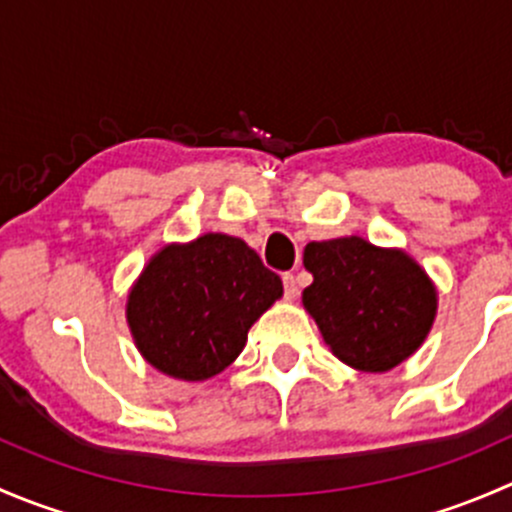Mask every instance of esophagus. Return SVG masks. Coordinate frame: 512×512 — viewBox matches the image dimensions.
Returning a JSON list of instances; mask_svg holds the SVG:
<instances>
[{
	"label": "esophagus",
	"mask_w": 512,
	"mask_h": 512,
	"mask_svg": "<svg viewBox=\"0 0 512 512\" xmlns=\"http://www.w3.org/2000/svg\"><path fill=\"white\" fill-rule=\"evenodd\" d=\"M282 282H285V297L287 299H294L299 294V287H297V277L292 275V272H285L282 275Z\"/></svg>",
	"instance_id": "34e87169"
}]
</instances>
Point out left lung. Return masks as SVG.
I'll list each match as a JSON object with an SVG mask.
<instances>
[{
  "mask_svg": "<svg viewBox=\"0 0 512 512\" xmlns=\"http://www.w3.org/2000/svg\"><path fill=\"white\" fill-rule=\"evenodd\" d=\"M304 267L314 282L302 292L334 356L359 371H389L409 359L436 317L438 294L418 262L364 237L309 242Z\"/></svg>",
  "mask_w": 512,
  "mask_h": 512,
  "instance_id": "8db88e82",
  "label": "left lung"
}]
</instances>
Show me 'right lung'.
Here are the masks:
<instances>
[{"label":"right lung","mask_w":512,"mask_h":512,"mask_svg":"<svg viewBox=\"0 0 512 512\" xmlns=\"http://www.w3.org/2000/svg\"><path fill=\"white\" fill-rule=\"evenodd\" d=\"M280 297V275L252 247L208 232L151 257L128 294L126 319L148 364L205 381L240 356L252 324Z\"/></svg>","instance_id":"add662e5"}]
</instances>
